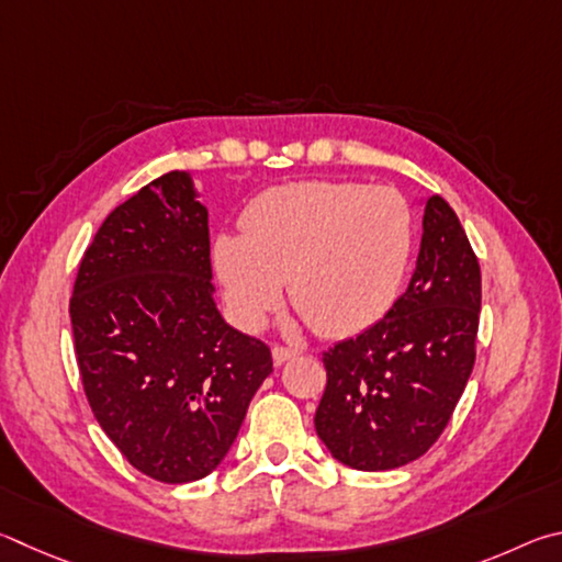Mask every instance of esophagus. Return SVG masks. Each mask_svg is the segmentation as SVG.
<instances>
[{"mask_svg":"<svg viewBox=\"0 0 562 562\" xmlns=\"http://www.w3.org/2000/svg\"><path fill=\"white\" fill-rule=\"evenodd\" d=\"M271 356H273V362H276V366H281V362H286V360H291V358H296V356H299V350H293V348H283V346H273V348H271Z\"/></svg>","mask_w":562,"mask_h":562,"instance_id":"34e87169","label":"esophagus"}]
</instances>
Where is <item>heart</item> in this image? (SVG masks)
Instances as JSON below:
<instances>
[{
	"label": "heart",
	"instance_id": "1",
	"mask_svg": "<svg viewBox=\"0 0 562 562\" xmlns=\"http://www.w3.org/2000/svg\"><path fill=\"white\" fill-rule=\"evenodd\" d=\"M244 236L214 241V271L244 328L279 311L283 281L311 328L348 338L375 326L405 286L415 214L392 187L308 180L261 192L244 212Z\"/></svg>",
	"mask_w": 562,
	"mask_h": 562
}]
</instances>
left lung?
<instances>
[{"instance_id": "8db88e82", "label": "left lung", "mask_w": 562, "mask_h": 562, "mask_svg": "<svg viewBox=\"0 0 562 562\" xmlns=\"http://www.w3.org/2000/svg\"><path fill=\"white\" fill-rule=\"evenodd\" d=\"M481 269L454 210L427 196L407 291L375 326L323 356L316 431L340 464L387 471L449 425L476 360Z\"/></svg>"}]
</instances>
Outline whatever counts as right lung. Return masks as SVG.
<instances>
[{
  "label": "right lung",
  "instance_id": "add662e5",
  "mask_svg": "<svg viewBox=\"0 0 562 562\" xmlns=\"http://www.w3.org/2000/svg\"><path fill=\"white\" fill-rule=\"evenodd\" d=\"M167 172L105 216L71 296L78 370L98 425L162 484L204 479L271 375L266 342L214 303L206 206Z\"/></svg>",
  "mask_w": 562,
  "mask_h": 562
}]
</instances>
